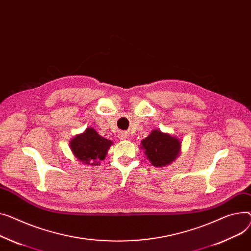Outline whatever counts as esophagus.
Listing matches in <instances>:
<instances>
[{"label":"esophagus","instance_id":"34e87169","mask_svg":"<svg viewBox=\"0 0 251 251\" xmlns=\"http://www.w3.org/2000/svg\"><path fill=\"white\" fill-rule=\"evenodd\" d=\"M118 137H119L120 140H125L127 138V134H126V133H124V132H120L119 134H118Z\"/></svg>","mask_w":251,"mask_h":251}]
</instances>
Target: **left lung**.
Instances as JSON below:
<instances>
[{
  "label": "left lung",
  "mask_w": 251,
  "mask_h": 251,
  "mask_svg": "<svg viewBox=\"0 0 251 251\" xmlns=\"http://www.w3.org/2000/svg\"><path fill=\"white\" fill-rule=\"evenodd\" d=\"M140 148L144 150L148 161L155 168H163L174 162L180 154L181 141L169 133L154 129L141 141Z\"/></svg>",
  "instance_id": "obj_1"
}]
</instances>
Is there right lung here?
Masks as SVG:
<instances>
[{
	"instance_id": "1",
	"label": "right lung",
	"mask_w": 251,
	"mask_h": 251,
	"mask_svg": "<svg viewBox=\"0 0 251 251\" xmlns=\"http://www.w3.org/2000/svg\"><path fill=\"white\" fill-rule=\"evenodd\" d=\"M112 144L111 140L99 135L90 127L71 139L70 147L75 158L83 164L99 165L100 161L105 159Z\"/></svg>"
}]
</instances>
